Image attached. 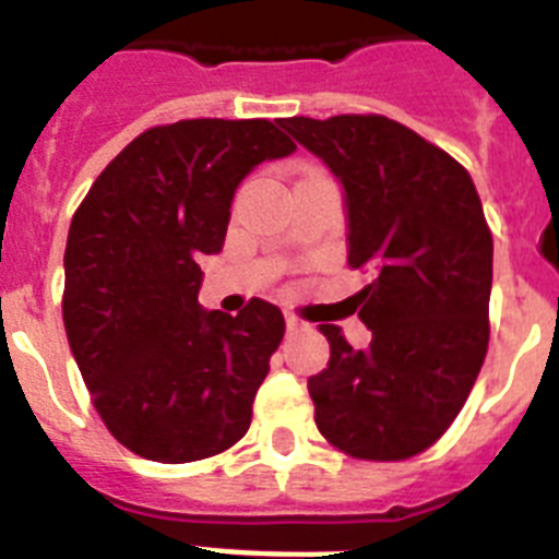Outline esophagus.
I'll list each match as a JSON object with an SVG mask.
<instances>
[{
	"label": "esophagus",
	"mask_w": 559,
	"mask_h": 559,
	"mask_svg": "<svg viewBox=\"0 0 559 559\" xmlns=\"http://www.w3.org/2000/svg\"><path fill=\"white\" fill-rule=\"evenodd\" d=\"M304 329H309V325H306L298 314H286V331H304Z\"/></svg>",
	"instance_id": "esophagus-1"
}]
</instances>
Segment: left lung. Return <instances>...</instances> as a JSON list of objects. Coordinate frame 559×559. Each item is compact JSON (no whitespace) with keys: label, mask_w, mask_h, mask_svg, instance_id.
Returning a JSON list of instances; mask_svg holds the SVG:
<instances>
[{"label":"left lung","mask_w":559,"mask_h":559,"mask_svg":"<svg viewBox=\"0 0 559 559\" xmlns=\"http://www.w3.org/2000/svg\"><path fill=\"white\" fill-rule=\"evenodd\" d=\"M345 189L348 264L373 340L350 348L340 325L309 379L320 435L356 460L399 462L454 424L490 340L492 236L462 164L379 114L281 122Z\"/></svg>","instance_id":"left-lung-1"}]
</instances>
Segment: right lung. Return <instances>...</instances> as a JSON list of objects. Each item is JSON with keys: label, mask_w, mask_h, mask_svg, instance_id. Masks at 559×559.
Wrapping results in <instances>:
<instances>
[{"label": "right lung", "mask_w": 559, "mask_h": 559, "mask_svg": "<svg viewBox=\"0 0 559 559\" xmlns=\"http://www.w3.org/2000/svg\"><path fill=\"white\" fill-rule=\"evenodd\" d=\"M295 144L267 119H183L110 160L67 239L63 325L94 409L153 462L205 460L245 437L284 340L278 306L236 317L198 304L200 255L219 253L236 186Z\"/></svg>", "instance_id": "1"}]
</instances>
